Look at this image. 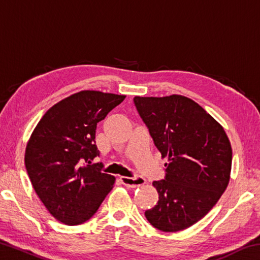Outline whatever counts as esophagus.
<instances>
[{
  "label": "esophagus",
  "instance_id": "esophagus-1",
  "mask_svg": "<svg viewBox=\"0 0 260 260\" xmlns=\"http://www.w3.org/2000/svg\"><path fill=\"white\" fill-rule=\"evenodd\" d=\"M120 180L126 187L129 188H136L146 183V179L142 177H120Z\"/></svg>",
  "mask_w": 260,
  "mask_h": 260
}]
</instances>
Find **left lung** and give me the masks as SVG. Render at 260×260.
I'll use <instances>...</instances> for the list:
<instances>
[{"instance_id":"left-lung-1","label":"left lung","mask_w":260,"mask_h":260,"mask_svg":"<svg viewBox=\"0 0 260 260\" xmlns=\"http://www.w3.org/2000/svg\"><path fill=\"white\" fill-rule=\"evenodd\" d=\"M136 110L161 157L165 178L153 181L159 200L144 214L162 232L186 230L201 220L226 190L232 147L222 126L181 95L135 96Z\"/></svg>"}]
</instances>
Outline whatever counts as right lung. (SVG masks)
Wrapping results in <instances>:
<instances>
[{
	"mask_svg": "<svg viewBox=\"0 0 260 260\" xmlns=\"http://www.w3.org/2000/svg\"><path fill=\"white\" fill-rule=\"evenodd\" d=\"M125 98L96 90L73 94L48 110L30 135L26 171L43 205L65 225L89 220L112 189L114 177L90 160L100 156L98 122Z\"/></svg>",
	"mask_w": 260,
	"mask_h": 260,
	"instance_id": "obj_1",
	"label": "right lung"
}]
</instances>
